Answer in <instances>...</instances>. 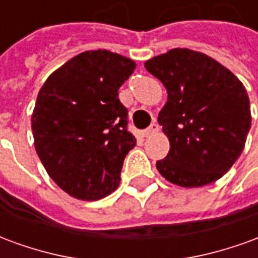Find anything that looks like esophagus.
Segmentation results:
<instances>
[{
	"label": "esophagus",
	"mask_w": 258,
	"mask_h": 258,
	"mask_svg": "<svg viewBox=\"0 0 258 258\" xmlns=\"http://www.w3.org/2000/svg\"><path fill=\"white\" fill-rule=\"evenodd\" d=\"M157 131H159V124L152 123L151 125H149V127H148V128H146L145 131L142 133V134H144V137H151V135L156 134Z\"/></svg>",
	"instance_id": "obj_1"
}]
</instances>
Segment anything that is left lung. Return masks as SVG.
<instances>
[{
  "mask_svg": "<svg viewBox=\"0 0 258 258\" xmlns=\"http://www.w3.org/2000/svg\"><path fill=\"white\" fill-rule=\"evenodd\" d=\"M145 68L167 90L157 121L170 151L156 163L159 173L184 188L221 178L240 156L251 125L243 84L217 60L188 48L149 59Z\"/></svg>",
  "mask_w": 258,
  "mask_h": 258,
  "instance_id": "left-lung-1",
  "label": "left lung"
}]
</instances>
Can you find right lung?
Wrapping results in <instances>:
<instances>
[{
  "label": "right lung",
  "instance_id": "1",
  "mask_svg": "<svg viewBox=\"0 0 258 258\" xmlns=\"http://www.w3.org/2000/svg\"><path fill=\"white\" fill-rule=\"evenodd\" d=\"M135 62L106 49L85 51L55 70L31 116L37 155L60 189L98 200L120 182L124 157L137 144L118 88Z\"/></svg>",
  "mask_w": 258,
  "mask_h": 258
}]
</instances>
